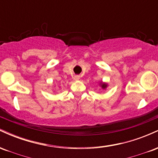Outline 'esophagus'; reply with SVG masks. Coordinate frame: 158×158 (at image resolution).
<instances>
[{"instance_id":"34e87169","label":"esophagus","mask_w":158,"mask_h":158,"mask_svg":"<svg viewBox=\"0 0 158 158\" xmlns=\"http://www.w3.org/2000/svg\"><path fill=\"white\" fill-rule=\"evenodd\" d=\"M73 79H74V80H79V76H75Z\"/></svg>"}]
</instances>
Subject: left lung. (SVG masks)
<instances>
[{
  "instance_id": "left-lung-1",
  "label": "left lung",
  "mask_w": 158,
  "mask_h": 158,
  "mask_svg": "<svg viewBox=\"0 0 158 158\" xmlns=\"http://www.w3.org/2000/svg\"><path fill=\"white\" fill-rule=\"evenodd\" d=\"M100 86L102 87V88H103V89H106V88H107V84L106 83L100 82Z\"/></svg>"
}]
</instances>
